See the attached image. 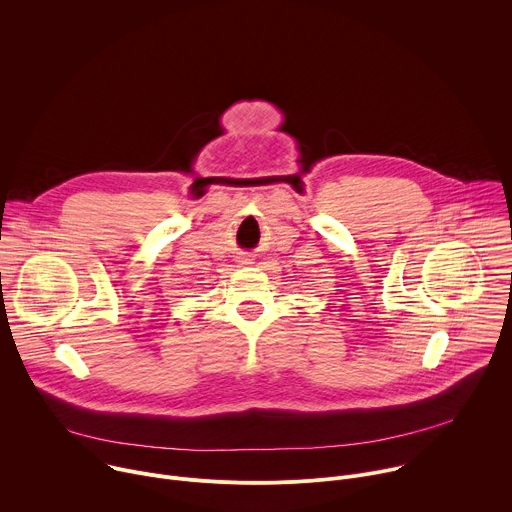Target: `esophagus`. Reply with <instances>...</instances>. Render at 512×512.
I'll return each mask as SVG.
<instances>
[{
	"instance_id": "esophagus-1",
	"label": "esophagus",
	"mask_w": 512,
	"mask_h": 512,
	"mask_svg": "<svg viewBox=\"0 0 512 512\" xmlns=\"http://www.w3.org/2000/svg\"><path fill=\"white\" fill-rule=\"evenodd\" d=\"M243 261H245V263H247V261H249V259H247V257H243Z\"/></svg>"
}]
</instances>
